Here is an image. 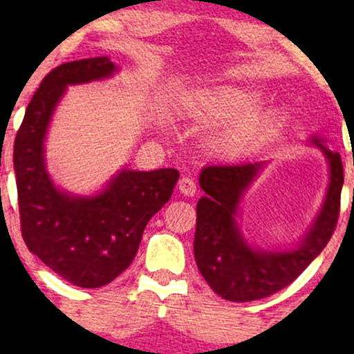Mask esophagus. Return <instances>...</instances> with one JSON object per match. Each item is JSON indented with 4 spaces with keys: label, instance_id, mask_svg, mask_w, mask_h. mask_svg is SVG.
Returning a JSON list of instances; mask_svg holds the SVG:
<instances>
[{
    "label": "esophagus",
    "instance_id": "34e87169",
    "mask_svg": "<svg viewBox=\"0 0 354 354\" xmlns=\"http://www.w3.org/2000/svg\"><path fill=\"white\" fill-rule=\"evenodd\" d=\"M178 187H180L181 194L187 195V197H194V195L197 194V185H195V181L188 176L181 178V180L178 181Z\"/></svg>",
    "mask_w": 354,
    "mask_h": 354
}]
</instances>
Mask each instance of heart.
<instances>
[{"instance_id":"heart-1","label":"heart","mask_w":354,"mask_h":354,"mask_svg":"<svg viewBox=\"0 0 354 354\" xmlns=\"http://www.w3.org/2000/svg\"><path fill=\"white\" fill-rule=\"evenodd\" d=\"M257 97L238 88H221L202 95L192 114L200 121L233 120L214 138V149L224 156H240L259 144L276 123L274 111H255Z\"/></svg>"}]
</instances>
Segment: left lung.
Segmentation results:
<instances>
[{"mask_svg": "<svg viewBox=\"0 0 354 354\" xmlns=\"http://www.w3.org/2000/svg\"><path fill=\"white\" fill-rule=\"evenodd\" d=\"M315 144L329 159V190L315 224L292 252L250 248L236 226L234 216L241 194L263 162L212 164L202 169L198 183L205 197L197 203L194 252L200 274L221 298L243 303L281 291L329 243L337 226L344 174L341 156L330 152L319 140Z\"/></svg>", "mask_w": 354, "mask_h": 354, "instance_id": "obj_1", "label": "left lung"}]
</instances>
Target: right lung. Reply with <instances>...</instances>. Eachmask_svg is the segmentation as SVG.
<instances>
[{
  "instance_id": "add662e5",
  "label": "right lung",
  "mask_w": 354,
  "mask_h": 354,
  "mask_svg": "<svg viewBox=\"0 0 354 354\" xmlns=\"http://www.w3.org/2000/svg\"><path fill=\"white\" fill-rule=\"evenodd\" d=\"M109 58L63 63L49 71L28 102L15 137L13 166L20 230L27 248L78 288L116 279L137 255L145 226L171 198L180 173L123 169L102 194L75 198L56 190L46 173V128L66 85L113 75Z\"/></svg>"
}]
</instances>
